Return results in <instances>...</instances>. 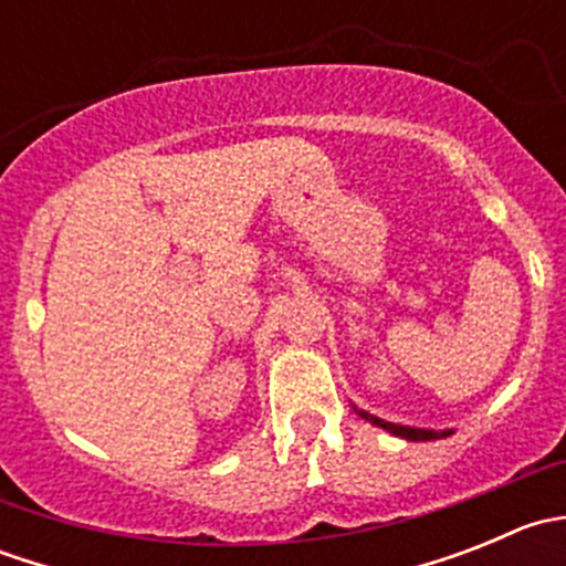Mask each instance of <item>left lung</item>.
Returning a JSON list of instances; mask_svg holds the SVG:
<instances>
[{
    "label": "left lung",
    "mask_w": 566,
    "mask_h": 566,
    "mask_svg": "<svg viewBox=\"0 0 566 566\" xmlns=\"http://www.w3.org/2000/svg\"><path fill=\"white\" fill-rule=\"evenodd\" d=\"M361 416H364V419L373 421V424H378V427H384V430L394 432V436L408 438V441H436V438H447V436H452V430H443V432H436V430H416V427L391 424V421L378 419V416H369V413H361Z\"/></svg>",
    "instance_id": "1"
}]
</instances>
